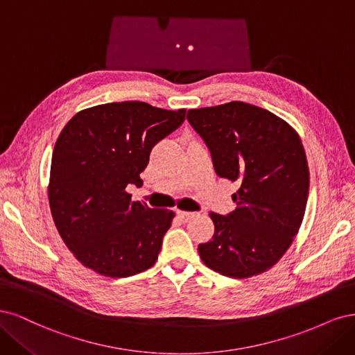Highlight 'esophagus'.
I'll return each mask as SVG.
<instances>
[{
  "instance_id": "34e87169",
  "label": "esophagus",
  "mask_w": 355,
  "mask_h": 355,
  "mask_svg": "<svg viewBox=\"0 0 355 355\" xmlns=\"http://www.w3.org/2000/svg\"><path fill=\"white\" fill-rule=\"evenodd\" d=\"M177 216L182 221V223H187L189 220L194 218L196 216V212H186V211H177Z\"/></svg>"
}]
</instances>
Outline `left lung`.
<instances>
[{
    "mask_svg": "<svg viewBox=\"0 0 355 355\" xmlns=\"http://www.w3.org/2000/svg\"><path fill=\"white\" fill-rule=\"evenodd\" d=\"M187 121L209 148L216 175L239 182L237 208L209 214L215 233L198 248L202 261L234 279L268 270L291 246L306 207L310 173L298 132L243 101L191 109Z\"/></svg>",
    "mask_w": 355,
    "mask_h": 355,
    "instance_id": "1",
    "label": "left lung"
}]
</instances>
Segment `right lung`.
<instances>
[{
    "mask_svg": "<svg viewBox=\"0 0 355 355\" xmlns=\"http://www.w3.org/2000/svg\"><path fill=\"white\" fill-rule=\"evenodd\" d=\"M184 119L186 109L122 101L78 112L62 130L49 200L63 242L87 268L128 277L156 262L174 212L131 202L125 189L141 184L153 146Z\"/></svg>",
    "mask_w": 355,
    "mask_h": 355,
    "instance_id": "add662e5",
    "label": "right lung"
}]
</instances>
